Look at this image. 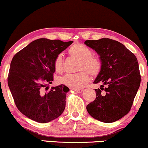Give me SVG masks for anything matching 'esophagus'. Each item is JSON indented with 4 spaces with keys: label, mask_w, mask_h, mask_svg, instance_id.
<instances>
[{
    "label": "esophagus",
    "mask_w": 148,
    "mask_h": 148,
    "mask_svg": "<svg viewBox=\"0 0 148 148\" xmlns=\"http://www.w3.org/2000/svg\"><path fill=\"white\" fill-rule=\"evenodd\" d=\"M72 90L75 91L76 92H78V93H81V92L83 91L82 88H72Z\"/></svg>",
    "instance_id": "obj_1"
}]
</instances>
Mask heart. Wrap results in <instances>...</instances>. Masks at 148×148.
Wrapping results in <instances>:
<instances>
[{
    "label": "heart",
    "instance_id": "heart-1",
    "mask_svg": "<svg viewBox=\"0 0 148 148\" xmlns=\"http://www.w3.org/2000/svg\"><path fill=\"white\" fill-rule=\"evenodd\" d=\"M69 53L80 60L79 70L81 71L77 73H66L60 76L58 78V82L60 84L73 88H79L89 80L88 72L92 76H97L101 72L102 68L101 60L95 56H92V51L88 47L81 44H75L69 49ZM54 67L58 72L62 71V54H58L56 56L54 60Z\"/></svg>",
    "mask_w": 148,
    "mask_h": 148
}]
</instances>
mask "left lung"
I'll use <instances>...</instances> for the list:
<instances>
[{"label": "left lung", "mask_w": 148, "mask_h": 148, "mask_svg": "<svg viewBox=\"0 0 148 148\" xmlns=\"http://www.w3.org/2000/svg\"><path fill=\"white\" fill-rule=\"evenodd\" d=\"M84 43L99 54L102 62L101 72L93 82L102 85L95 89L96 98L87 105V111L101 122L117 121L130 112L139 88L137 59L123 44L114 40L105 38Z\"/></svg>", "instance_id": "1"}]
</instances>
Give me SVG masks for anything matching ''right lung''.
I'll return each instance as SVG.
<instances>
[{
    "mask_svg": "<svg viewBox=\"0 0 148 148\" xmlns=\"http://www.w3.org/2000/svg\"><path fill=\"white\" fill-rule=\"evenodd\" d=\"M73 41L40 38L15 54L7 82L16 107L38 123H47L62 114L69 90L61 84L47 91L55 73L54 60Z\"/></svg>",
    "mask_w": 148,
    "mask_h": 148,
    "instance_id": "right-lung-1",
    "label": "right lung"
}]
</instances>
